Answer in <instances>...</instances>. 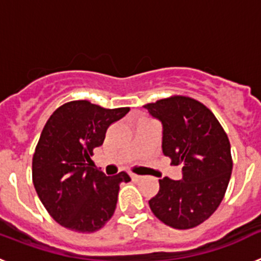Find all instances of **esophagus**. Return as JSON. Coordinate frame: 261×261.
<instances>
[{
	"label": "esophagus",
	"instance_id": "34e87169",
	"mask_svg": "<svg viewBox=\"0 0 261 261\" xmlns=\"http://www.w3.org/2000/svg\"><path fill=\"white\" fill-rule=\"evenodd\" d=\"M130 177H132V180L133 181H138V180H141L142 179V176H140V175H136V174H133V172H130Z\"/></svg>",
	"mask_w": 261,
	"mask_h": 261
}]
</instances>
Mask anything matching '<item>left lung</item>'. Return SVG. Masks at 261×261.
Masks as SVG:
<instances>
[{"label": "left lung", "mask_w": 261, "mask_h": 261, "mask_svg": "<svg viewBox=\"0 0 261 261\" xmlns=\"http://www.w3.org/2000/svg\"><path fill=\"white\" fill-rule=\"evenodd\" d=\"M163 126L162 150L183 165L181 180L159 179L149 201L159 221L174 229H192L220 206L232 170L227 135L206 106L190 96L174 95L144 106Z\"/></svg>", "instance_id": "left-lung-1"}]
</instances>
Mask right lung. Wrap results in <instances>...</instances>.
Segmentation results:
<instances>
[{
  "label": "right lung",
  "mask_w": 261,
  "mask_h": 261,
  "mask_svg": "<svg viewBox=\"0 0 261 261\" xmlns=\"http://www.w3.org/2000/svg\"><path fill=\"white\" fill-rule=\"evenodd\" d=\"M128 107L108 110L89 100L57 108L43 128L32 156V181L53 220L69 230L94 232L116 208L126 172L106 176L91 167L93 150L105 141L108 126L125 116Z\"/></svg>",
  "instance_id": "right-lung-1"
}]
</instances>
